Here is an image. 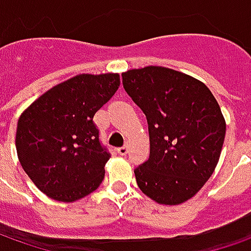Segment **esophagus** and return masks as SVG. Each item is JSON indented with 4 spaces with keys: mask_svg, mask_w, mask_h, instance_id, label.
Segmentation results:
<instances>
[{
    "mask_svg": "<svg viewBox=\"0 0 251 251\" xmlns=\"http://www.w3.org/2000/svg\"><path fill=\"white\" fill-rule=\"evenodd\" d=\"M118 154L122 155V156H125L127 154V146H124V147L118 148Z\"/></svg>",
    "mask_w": 251,
    "mask_h": 251,
    "instance_id": "34e87169",
    "label": "esophagus"
}]
</instances>
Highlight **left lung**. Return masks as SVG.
Wrapping results in <instances>:
<instances>
[{
    "mask_svg": "<svg viewBox=\"0 0 251 251\" xmlns=\"http://www.w3.org/2000/svg\"><path fill=\"white\" fill-rule=\"evenodd\" d=\"M126 93L146 114L150 159L134 170L144 195L159 204L184 203L217 166L226 119L202 81L161 66L122 73Z\"/></svg>",
    "mask_w": 251,
    "mask_h": 251,
    "instance_id": "1",
    "label": "left lung"
}]
</instances>
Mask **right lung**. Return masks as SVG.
<instances>
[{"mask_svg":"<svg viewBox=\"0 0 251 251\" xmlns=\"http://www.w3.org/2000/svg\"><path fill=\"white\" fill-rule=\"evenodd\" d=\"M118 73L78 74L54 85L19 117L22 168L47 197L73 203L99 188L110 154L93 117L118 89Z\"/></svg>","mask_w":251,"mask_h":251,"instance_id":"1","label":"right lung"}]
</instances>
